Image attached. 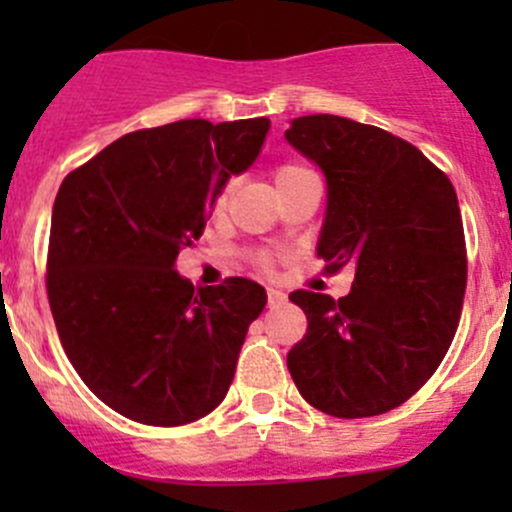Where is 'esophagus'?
Here are the masks:
<instances>
[{
    "mask_svg": "<svg viewBox=\"0 0 512 512\" xmlns=\"http://www.w3.org/2000/svg\"><path fill=\"white\" fill-rule=\"evenodd\" d=\"M285 302V292H280V289H267V304L270 307H280V304Z\"/></svg>",
    "mask_w": 512,
    "mask_h": 512,
    "instance_id": "obj_1",
    "label": "esophagus"
}]
</instances>
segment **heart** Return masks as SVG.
Listing matches in <instances>:
<instances>
[{"instance_id":"obj_1","label":"heart","mask_w":512,"mask_h":512,"mask_svg":"<svg viewBox=\"0 0 512 512\" xmlns=\"http://www.w3.org/2000/svg\"><path fill=\"white\" fill-rule=\"evenodd\" d=\"M307 168H302V165L297 163H280L275 170H272V178H275V185H282L287 183V180H292L294 175L304 173ZM227 195H230V185H223V188L215 193V200L213 205L215 208H223L227 203ZM252 262H255L257 270L262 272H272V267H275V260H272V255H267V252H252Z\"/></svg>"}]
</instances>
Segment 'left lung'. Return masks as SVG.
<instances>
[{
    "instance_id": "8db88e82",
    "label": "left lung",
    "mask_w": 512,
    "mask_h": 512,
    "mask_svg": "<svg viewBox=\"0 0 512 512\" xmlns=\"http://www.w3.org/2000/svg\"><path fill=\"white\" fill-rule=\"evenodd\" d=\"M285 138L327 178L324 270L356 267L347 297L289 294L307 314V334L289 349L287 369L324 414H386L431 379L458 329L468 260L456 190L384 128L317 113L294 118Z\"/></svg>"
}]
</instances>
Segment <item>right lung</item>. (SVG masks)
<instances>
[{
  "instance_id": "obj_1",
  "label": "right lung",
  "mask_w": 512,
  "mask_h": 512,
  "mask_svg": "<svg viewBox=\"0 0 512 512\" xmlns=\"http://www.w3.org/2000/svg\"><path fill=\"white\" fill-rule=\"evenodd\" d=\"M267 131V118L143 128L71 170L56 193L46 257L56 332L84 384L131 421L183 426L230 389L265 287L227 277L195 289L175 260Z\"/></svg>"
}]
</instances>
